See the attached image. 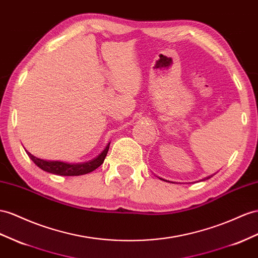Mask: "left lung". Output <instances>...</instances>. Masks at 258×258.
Listing matches in <instances>:
<instances>
[{"mask_svg": "<svg viewBox=\"0 0 258 258\" xmlns=\"http://www.w3.org/2000/svg\"><path fill=\"white\" fill-rule=\"evenodd\" d=\"M208 179H210V176H208V177H205V180H208ZM205 180H204V181H205Z\"/></svg>", "mask_w": 258, "mask_h": 258, "instance_id": "1", "label": "left lung"}]
</instances>
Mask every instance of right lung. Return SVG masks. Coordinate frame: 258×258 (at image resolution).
Instances as JSON below:
<instances>
[{"mask_svg":"<svg viewBox=\"0 0 258 258\" xmlns=\"http://www.w3.org/2000/svg\"><path fill=\"white\" fill-rule=\"evenodd\" d=\"M109 147H110V143L101 151V154L97 156L96 158H94V159L86 162H78V163L43 160V159H40V158L32 156L27 150H26V153H27L30 159L35 162L36 166L45 171V172L53 173L57 175H64V176H73V175L87 174L89 172H92V171L96 170L98 167H100L104 161L105 156L108 154Z\"/></svg>","mask_w":258,"mask_h":258,"instance_id":"obj_1","label":"right lung"}]
</instances>
